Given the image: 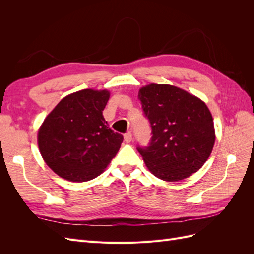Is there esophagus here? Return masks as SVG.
Returning a JSON list of instances; mask_svg holds the SVG:
<instances>
[{"instance_id":"34e87169","label":"esophagus","mask_w":254,"mask_h":254,"mask_svg":"<svg viewBox=\"0 0 254 254\" xmlns=\"http://www.w3.org/2000/svg\"><path fill=\"white\" fill-rule=\"evenodd\" d=\"M124 141H125L126 143H130V142L132 141V134H131V132L125 133V135H124Z\"/></svg>"}]
</instances>
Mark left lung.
<instances>
[{
  "instance_id": "8db88e82",
  "label": "left lung",
  "mask_w": 254,
  "mask_h": 254,
  "mask_svg": "<svg viewBox=\"0 0 254 254\" xmlns=\"http://www.w3.org/2000/svg\"><path fill=\"white\" fill-rule=\"evenodd\" d=\"M139 98L152 136L148 146L136 149L148 170L165 181H179L196 173L215 143L206 105L171 84L150 83L140 89Z\"/></svg>"
}]
</instances>
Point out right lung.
I'll use <instances>...</instances> for the list:
<instances>
[{"instance_id":"right-lung-1","label":"right lung","mask_w":254,"mask_h":254,"mask_svg":"<svg viewBox=\"0 0 254 254\" xmlns=\"http://www.w3.org/2000/svg\"><path fill=\"white\" fill-rule=\"evenodd\" d=\"M110 93L84 89L61 99L38 132L43 160L58 176L84 182L101 175L124 140L103 117Z\"/></svg>"}]
</instances>
